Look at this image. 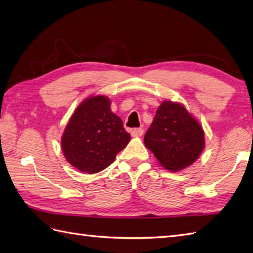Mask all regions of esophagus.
Instances as JSON below:
<instances>
[{
    "label": "esophagus",
    "mask_w": 253,
    "mask_h": 253,
    "mask_svg": "<svg viewBox=\"0 0 253 253\" xmlns=\"http://www.w3.org/2000/svg\"><path fill=\"white\" fill-rule=\"evenodd\" d=\"M142 134H144L142 128H134V129H131V135L134 137H140Z\"/></svg>",
    "instance_id": "34e87169"
}]
</instances>
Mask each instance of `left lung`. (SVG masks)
I'll return each instance as SVG.
<instances>
[{
	"instance_id": "obj_1",
	"label": "left lung",
	"mask_w": 253,
	"mask_h": 253,
	"mask_svg": "<svg viewBox=\"0 0 253 253\" xmlns=\"http://www.w3.org/2000/svg\"><path fill=\"white\" fill-rule=\"evenodd\" d=\"M144 142L159 165L170 171H179L199 158L205 149V131L182 104L164 100Z\"/></svg>"
}]
</instances>
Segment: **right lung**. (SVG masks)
Masks as SVG:
<instances>
[{"label":"right lung","mask_w":253,"mask_h":253,"mask_svg":"<svg viewBox=\"0 0 253 253\" xmlns=\"http://www.w3.org/2000/svg\"><path fill=\"white\" fill-rule=\"evenodd\" d=\"M130 140L123 121L111 111V99L89 96L77 106L62 135L64 157L88 174L104 170Z\"/></svg>","instance_id":"add662e5"}]
</instances>
